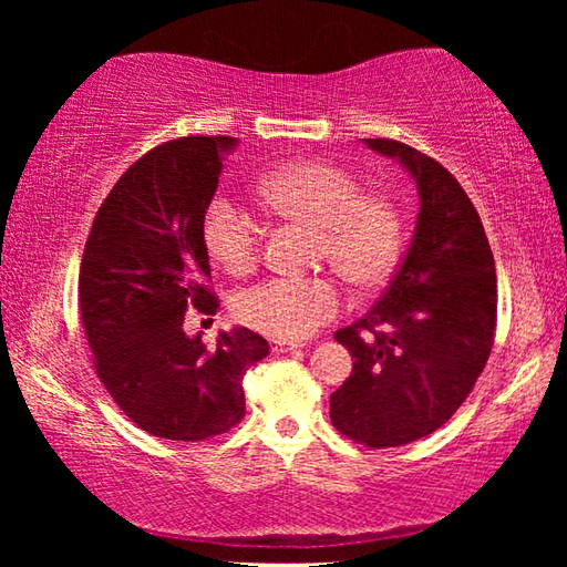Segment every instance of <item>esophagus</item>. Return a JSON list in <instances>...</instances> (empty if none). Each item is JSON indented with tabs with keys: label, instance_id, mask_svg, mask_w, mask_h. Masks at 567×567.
Returning a JSON list of instances; mask_svg holds the SVG:
<instances>
[{
	"label": "esophagus",
	"instance_id": "obj_1",
	"mask_svg": "<svg viewBox=\"0 0 567 567\" xmlns=\"http://www.w3.org/2000/svg\"><path fill=\"white\" fill-rule=\"evenodd\" d=\"M297 348H302V344L300 342H287V340H275L272 342V350L275 352H292Z\"/></svg>",
	"mask_w": 567,
	"mask_h": 567
}]
</instances>
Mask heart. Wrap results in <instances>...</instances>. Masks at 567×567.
<instances>
[{"label": "heart", "mask_w": 567, "mask_h": 567, "mask_svg": "<svg viewBox=\"0 0 567 567\" xmlns=\"http://www.w3.org/2000/svg\"><path fill=\"white\" fill-rule=\"evenodd\" d=\"M270 213L318 227V260L330 262L358 290L390 280L405 245V215L388 192L364 189L358 175L332 162L300 159L262 179ZM265 229L247 207L227 195L209 199L203 239L213 260L243 275L260 260ZM344 307L340 282L330 275L270 277L239 290L235 318L275 340L297 342L332 322Z\"/></svg>", "instance_id": "heart-1"}]
</instances>
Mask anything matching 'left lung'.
<instances>
[{
  "label": "left lung",
  "instance_id": "1",
  "mask_svg": "<svg viewBox=\"0 0 567 567\" xmlns=\"http://www.w3.org/2000/svg\"><path fill=\"white\" fill-rule=\"evenodd\" d=\"M364 145L398 157L420 192L408 255L378 305L334 332L354 358L330 395V420L370 450L408 445L455 415L491 358L497 324L493 249L465 189L405 142Z\"/></svg>",
  "mask_w": 567,
  "mask_h": 567
}]
</instances>
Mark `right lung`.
Returning <instances> with one entry per match:
<instances>
[{"mask_svg":"<svg viewBox=\"0 0 567 567\" xmlns=\"http://www.w3.org/2000/svg\"><path fill=\"white\" fill-rule=\"evenodd\" d=\"M235 137H179L142 155L94 215L80 265V312L94 370L134 425L209 440L245 417L243 380L270 344L247 328L209 350L185 315H215L203 217Z\"/></svg>","mask_w":567,"mask_h":567,"instance_id":"right-lung-1","label":"right lung"}]
</instances>
